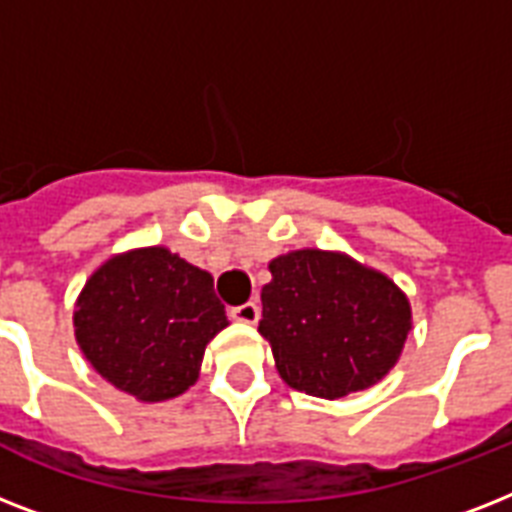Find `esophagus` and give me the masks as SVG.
<instances>
[{"label": "esophagus", "mask_w": 512, "mask_h": 512, "mask_svg": "<svg viewBox=\"0 0 512 512\" xmlns=\"http://www.w3.org/2000/svg\"><path fill=\"white\" fill-rule=\"evenodd\" d=\"M231 316L236 321H241V324H257V319H260V305L257 303L236 305V308L231 311Z\"/></svg>", "instance_id": "esophagus-1"}]
</instances>
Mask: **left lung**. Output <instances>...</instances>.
Wrapping results in <instances>:
<instances>
[{"label": "left lung", "instance_id": "8db88e82", "mask_svg": "<svg viewBox=\"0 0 512 512\" xmlns=\"http://www.w3.org/2000/svg\"><path fill=\"white\" fill-rule=\"evenodd\" d=\"M257 332L289 388L342 398L380 382L412 329L409 300L380 271L340 252L297 249L271 260Z\"/></svg>", "mask_w": 512, "mask_h": 512}]
</instances>
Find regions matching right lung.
<instances>
[{
  "mask_svg": "<svg viewBox=\"0 0 512 512\" xmlns=\"http://www.w3.org/2000/svg\"><path fill=\"white\" fill-rule=\"evenodd\" d=\"M225 327L212 276L167 247L106 260L74 311L76 342L92 369L146 404L191 388L207 342Z\"/></svg>",
  "mask_w": 512,
  "mask_h": 512,
  "instance_id": "obj_1",
  "label": "right lung"
}]
</instances>
